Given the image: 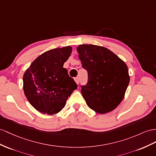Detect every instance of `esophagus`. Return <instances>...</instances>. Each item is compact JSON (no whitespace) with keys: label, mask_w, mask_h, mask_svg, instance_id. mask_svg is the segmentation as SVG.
I'll return each instance as SVG.
<instances>
[{"label":"esophagus","mask_w":156,"mask_h":156,"mask_svg":"<svg viewBox=\"0 0 156 156\" xmlns=\"http://www.w3.org/2000/svg\"><path fill=\"white\" fill-rule=\"evenodd\" d=\"M74 80H75L76 83L77 84H78L79 82H80V80H79V78H78V77H77V78H74Z\"/></svg>","instance_id":"esophagus-1"}]
</instances>
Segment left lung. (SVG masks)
Instances as JSON below:
<instances>
[{"instance_id": "1", "label": "left lung", "mask_w": 156, "mask_h": 156, "mask_svg": "<svg viewBox=\"0 0 156 156\" xmlns=\"http://www.w3.org/2000/svg\"><path fill=\"white\" fill-rule=\"evenodd\" d=\"M88 81L81 93L90 109L99 114L114 110L125 96L130 82L125 62L104 47L80 45L77 47Z\"/></svg>"}]
</instances>
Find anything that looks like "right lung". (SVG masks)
<instances>
[{"label":"right lung","mask_w":156,"mask_h":156,"mask_svg":"<svg viewBox=\"0 0 156 156\" xmlns=\"http://www.w3.org/2000/svg\"><path fill=\"white\" fill-rule=\"evenodd\" d=\"M66 46L45 52L34 61L23 76V88L27 100L43 114L52 115L65 106L77 84L63 68L72 53Z\"/></svg>","instance_id":"add662e5"}]
</instances>
